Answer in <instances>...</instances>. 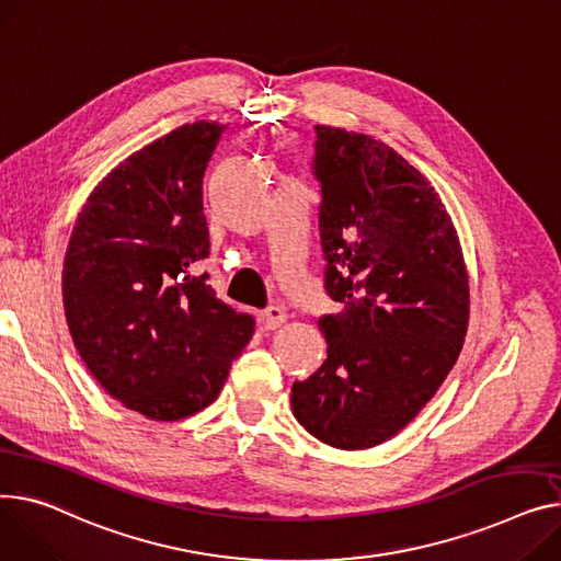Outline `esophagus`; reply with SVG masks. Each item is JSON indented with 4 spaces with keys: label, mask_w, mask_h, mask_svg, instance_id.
<instances>
[{
    "label": "esophagus",
    "mask_w": 561,
    "mask_h": 561,
    "mask_svg": "<svg viewBox=\"0 0 561 561\" xmlns=\"http://www.w3.org/2000/svg\"><path fill=\"white\" fill-rule=\"evenodd\" d=\"M286 322V313L279 307H268L266 311H261V324L266 329H277Z\"/></svg>",
    "instance_id": "1"
}]
</instances>
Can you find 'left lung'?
<instances>
[{
    "mask_svg": "<svg viewBox=\"0 0 561 561\" xmlns=\"http://www.w3.org/2000/svg\"><path fill=\"white\" fill-rule=\"evenodd\" d=\"M327 358L290 390L293 415L343 451L413 422L454 369L469 327L458 230L433 184L371 135L316 126Z\"/></svg>",
    "mask_w": 561,
    "mask_h": 561,
    "instance_id": "8db88e82",
    "label": "left lung"
}]
</instances>
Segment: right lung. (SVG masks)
<instances>
[{"instance_id": "obj_1", "label": "right lung", "mask_w": 561, "mask_h": 561, "mask_svg": "<svg viewBox=\"0 0 561 561\" xmlns=\"http://www.w3.org/2000/svg\"><path fill=\"white\" fill-rule=\"evenodd\" d=\"M228 124H184L112 169L65 252V318L110 397L156 422L207 408L254 320L220 302L194 266L209 254L203 178Z\"/></svg>"}]
</instances>
